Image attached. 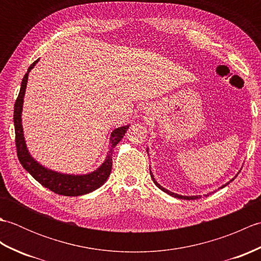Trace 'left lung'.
<instances>
[{
    "instance_id": "8db88e82",
    "label": "left lung",
    "mask_w": 261,
    "mask_h": 261,
    "mask_svg": "<svg viewBox=\"0 0 261 261\" xmlns=\"http://www.w3.org/2000/svg\"><path fill=\"white\" fill-rule=\"evenodd\" d=\"M150 174H151V170H150ZM151 178H152V180H153V182H154V184H156V186L157 187H159L160 188V190H162V191H164V192H166V193H167V194H169V195H171V196H174V197H177V198H180V199H198V198H201V196H181V195H178V194H175V193H173V192H169V191H167V190H166V188H164L163 186H160L159 184H158V182L156 181V180H154V178H153V176H152V174H151ZM232 180H233V179H232ZM231 180V181H232ZM228 184H229V182H228ZM228 184H225L224 186H226V185H228ZM224 186H222V187H220V188H223ZM205 196H207V195H205Z\"/></svg>"
}]
</instances>
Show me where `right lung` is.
<instances>
[{
  "mask_svg": "<svg viewBox=\"0 0 261 261\" xmlns=\"http://www.w3.org/2000/svg\"><path fill=\"white\" fill-rule=\"evenodd\" d=\"M37 59L35 63L30 65L29 69H28L27 74L24 75L23 80L21 83L20 93L16 98L14 104V114H13V121H14V130H15V146H16V152H18V158L20 160L21 165L23 168L29 173L33 178L37 181L40 182L42 186H45L51 192L59 194V195L64 196H80L84 195V194L91 193L93 191L97 190L101 187L107 179L109 178L111 170H112V151L118 145L122 138L124 137L125 132L129 125L121 126L115 129L110 138V151L105 162L99 166V167L93 171L91 174L87 175H68V174H60L57 171H54L50 169H47L37 163L33 159L29 151H28L24 137H23V129H22L21 123V113H22V105H23V97L27 88V82L28 76H29L30 70L35 67V65L38 63Z\"/></svg>",
  "mask_w": 261,
  "mask_h": 261,
  "instance_id": "1",
  "label": "right lung"
}]
</instances>
